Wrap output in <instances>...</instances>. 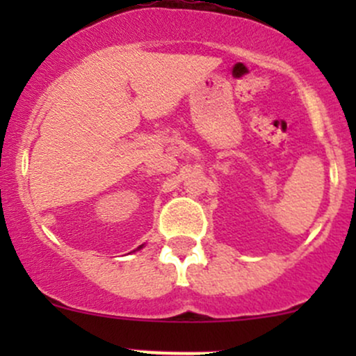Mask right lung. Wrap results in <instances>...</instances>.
<instances>
[{"mask_svg": "<svg viewBox=\"0 0 356 356\" xmlns=\"http://www.w3.org/2000/svg\"><path fill=\"white\" fill-rule=\"evenodd\" d=\"M140 248H142V246H140ZM140 248H138V249H140Z\"/></svg>", "mask_w": 356, "mask_h": 356, "instance_id": "obj_1", "label": "right lung"}]
</instances>
